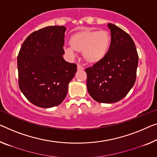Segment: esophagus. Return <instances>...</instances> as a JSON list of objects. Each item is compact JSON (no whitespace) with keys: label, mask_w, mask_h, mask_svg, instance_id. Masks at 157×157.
<instances>
[{"label":"esophagus","mask_w":157,"mask_h":157,"mask_svg":"<svg viewBox=\"0 0 157 157\" xmlns=\"http://www.w3.org/2000/svg\"><path fill=\"white\" fill-rule=\"evenodd\" d=\"M85 68H84L83 66H82V65H78V71H82V70H84Z\"/></svg>","instance_id":"1"}]
</instances>
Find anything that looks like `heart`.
I'll return each instance as SVG.
<instances>
[{
	"instance_id": "heart-1",
	"label": "heart",
	"mask_w": 157,
	"mask_h": 157,
	"mask_svg": "<svg viewBox=\"0 0 157 157\" xmlns=\"http://www.w3.org/2000/svg\"><path fill=\"white\" fill-rule=\"evenodd\" d=\"M69 44L71 47H65L63 50L70 58L75 57V51L82 52L86 62L96 64L106 56L111 44V37L105 30H85L72 34Z\"/></svg>"
}]
</instances>
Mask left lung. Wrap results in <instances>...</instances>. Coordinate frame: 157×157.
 <instances>
[{
  "instance_id": "1",
  "label": "left lung",
  "mask_w": 157,
  "mask_h": 157,
  "mask_svg": "<svg viewBox=\"0 0 157 157\" xmlns=\"http://www.w3.org/2000/svg\"><path fill=\"white\" fill-rule=\"evenodd\" d=\"M111 44L105 58L85 69L90 95L99 103L112 104L128 94L135 82L138 54L132 39L109 23Z\"/></svg>"
}]
</instances>
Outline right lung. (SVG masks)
<instances>
[{"instance_id": "right-lung-1", "label": "right lung", "mask_w": 157, "mask_h": 157, "mask_svg": "<svg viewBox=\"0 0 157 157\" xmlns=\"http://www.w3.org/2000/svg\"><path fill=\"white\" fill-rule=\"evenodd\" d=\"M63 26H49L27 37L17 56L19 87L29 101L41 108L61 104L77 65L65 61Z\"/></svg>"}]
</instances>
